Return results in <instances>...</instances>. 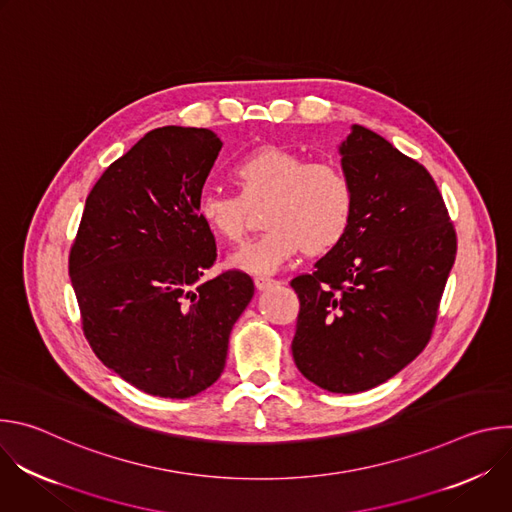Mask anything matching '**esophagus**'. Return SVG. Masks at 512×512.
<instances>
[{
  "mask_svg": "<svg viewBox=\"0 0 512 512\" xmlns=\"http://www.w3.org/2000/svg\"><path fill=\"white\" fill-rule=\"evenodd\" d=\"M271 285H275V279L263 277V275H261V277H255V287H257V289L263 291V289H267V287H271Z\"/></svg>",
  "mask_w": 512,
  "mask_h": 512,
  "instance_id": "obj_1",
  "label": "esophagus"
}]
</instances>
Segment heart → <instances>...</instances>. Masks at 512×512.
Wrapping results in <instances>:
<instances>
[{
    "instance_id": "obj_1",
    "label": "heart",
    "mask_w": 512,
    "mask_h": 512,
    "mask_svg": "<svg viewBox=\"0 0 512 512\" xmlns=\"http://www.w3.org/2000/svg\"><path fill=\"white\" fill-rule=\"evenodd\" d=\"M231 176L241 196L206 190L196 200V212L208 231L237 243L247 227L245 202L267 198V231L231 255L229 263L237 269L273 273L304 247L312 253L332 249L350 229L354 188L336 162H308L300 152L265 145L239 158Z\"/></svg>"
}]
</instances>
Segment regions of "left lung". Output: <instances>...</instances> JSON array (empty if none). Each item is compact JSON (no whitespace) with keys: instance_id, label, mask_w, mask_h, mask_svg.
<instances>
[{"instance_id":"1","label":"left lung","mask_w":512,"mask_h":512,"mask_svg":"<svg viewBox=\"0 0 512 512\" xmlns=\"http://www.w3.org/2000/svg\"><path fill=\"white\" fill-rule=\"evenodd\" d=\"M340 156L352 223L314 273L291 279L300 298L291 352L308 381L348 395L385 383L427 346L458 243L419 162L362 125Z\"/></svg>"}]
</instances>
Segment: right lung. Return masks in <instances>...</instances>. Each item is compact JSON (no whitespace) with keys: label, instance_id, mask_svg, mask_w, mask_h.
Segmentation results:
<instances>
[{"label":"right lung","instance_id":"add662e5","mask_svg":"<svg viewBox=\"0 0 512 512\" xmlns=\"http://www.w3.org/2000/svg\"><path fill=\"white\" fill-rule=\"evenodd\" d=\"M223 148L210 129L160 127L87 196L68 273L99 360L156 397L186 399L221 377L255 285L243 271L200 281L216 259L196 200Z\"/></svg>","mask_w":512,"mask_h":512}]
</instances>
